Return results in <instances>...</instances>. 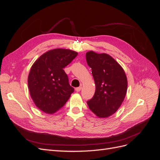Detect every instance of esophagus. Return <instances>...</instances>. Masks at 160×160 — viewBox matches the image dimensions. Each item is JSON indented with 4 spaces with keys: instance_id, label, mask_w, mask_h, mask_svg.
<instances>
[{
    "instance_id": "34e87169",
    "label": "esophagus",
    "mask_w": 160,
    "mask_h": 160,
    "mask_svg": "<svg viewBox=\"0 0 160 160\" xmlns=\"http://www.w3.org/2000/svg\"><path fill=\"white\" fill-rule=\"evenodd\" d=\"M81 89H82L81 87H79V88H77L75 89V90H76V91L79 92V91H80L81 90Z\"/></svg>"
}]
</instances>
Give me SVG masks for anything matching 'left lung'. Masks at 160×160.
Wrapping results in <instances>:
<instances>
[{"label": "left lung", "mask_w": 160, "mask_h": 160, "mask_svg": "<svg viewBox=\"0 0 160 160\" xmlns=\"http://www.w3.org/2000/svg\"><path fill=\"white\" fill-rule=\"evenodd\" d=\"M86 60L92 69L95 84V94L87 103L99 118H108L117 111L125 99L126 75L118 62L105 53L89 51Z\"/></svg>", "instance_id": "obj_1"}]
</instances>
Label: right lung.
Here are the masks:
<instances>
[{
  "instance_id": "add662e5",
  "label": "right lung",
  "mask_w": 160,
  "mask_h": 160,
  "mask_svg": "<svg viewBox=\"0 0 160 160\" xmlns=\"http://www.w3.org/2000/svg\"><path fill=\"white\" fill-rule=\"evenodd\" d=\"M78 55L69 49H56L46 52L35 62L28 77L31 98L46 113L63 107L73 93L63 69Z\"/></svg>"
}]
</instances>
